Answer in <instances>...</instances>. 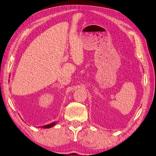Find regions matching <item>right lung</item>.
Wrapping results in <instances>:
<instances>
[{
	"mask_svg": "<svg viewBox=\"0 0 156 156\" xmlns=\"http://www.w3.org/2000/svg\"><path fill=\"white\" fill-rule=\"evenodd\" d=\"M56 124H57V122H52V123H51L49 124L42 126H41V128H50V127H53L55 125H56Z\"/></svg>",
	"mask_w": 156,
	"mask_h": 156,
	"instance_id": "right-lung-1",
	"label": "right lung"
}]
</instances>
